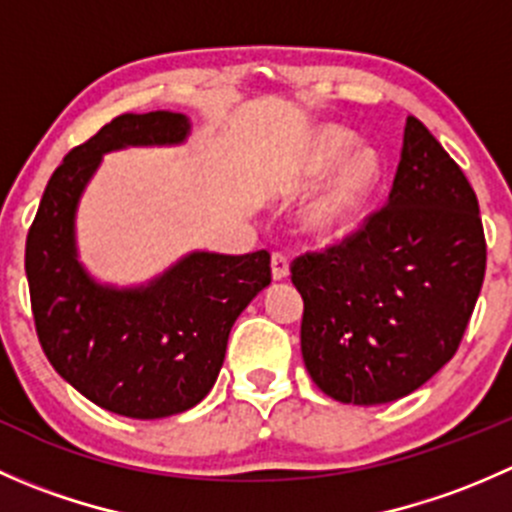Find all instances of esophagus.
Returning a JSON list of instances; mask_svg holds the SVG:
<instances>
[{
	"instance_id": "obj_1",
	"label": "esophagus",
	"mask_w": 512,
	"mask_h": 512,
	"mask_svg": "<svg viewBox=\"0 0 512 512\" xmlns=\"http://www.w3.org/2000/svg\"><path fill=\"white\" fill-rule=\"evenodd\" d=\"M289 275V262L282 252H272V277L275 280H285Z\"/></svg>"
}]
</instances>
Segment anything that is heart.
Segmentation results:
<instances>
[{
	"label": "heart",
	"instance_id": "obj_1",
	"mask_svg": "<svg viewBox=\"0 0 512 512\" xmlns=\"http://www.w3.org/2000/svg\"><path fill=\"white\" fill-rule=\"evenodd\" d=\"M356 136L342 126H324L307 156V178L319 180L337 167L329 183L304 210V225L319 237H337L359 223L379 190L384 160L374 148H352Z\"/></svg>",
	"mask_w": 512,
	"mask_h": 512
}]
</instances>
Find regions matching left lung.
Masks as SVG:
<instances>
[{"mask_svg":"<svg viewBox=\"0 0 512 512\" xmlns=\"http://www.w3.org/2000/svg\"><path fill=\"white\" fill-rule=\"evenodd\" d=\"M304 299L302 356L334 401L389 404L458 352L485 277L478 198L414 116L384 208L292 262Z\"/></svg>","mask_w":512,"mask_h":512,"instance_id":"8db88e82","label":"left lung"}]
</instances>
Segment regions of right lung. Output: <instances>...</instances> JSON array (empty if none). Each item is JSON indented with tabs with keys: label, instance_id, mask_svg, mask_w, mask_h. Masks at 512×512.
Wrapping results in <instances>:
<instances>
[{
	"label": "right lung",
	"instance_id": "add662e5",
	"mask_svg": "<svg viewBox=\"0 0 512 512\" xmlns=\"http://www.w3.org/2000/svg\"><path fill=\"white\" fill-rule=\"evenodd\" d=\"M183 113H123L76 146L49 178L27 235L32 312L59 376L101 409L163 418L208 396L242 309L272 282L270 252H190L141 287L98 285L76 257L74 220L103 153L183 143Z\"/></svg>",
	"mask_w": 512,
	"mask_h": 512
}]
</instances>
